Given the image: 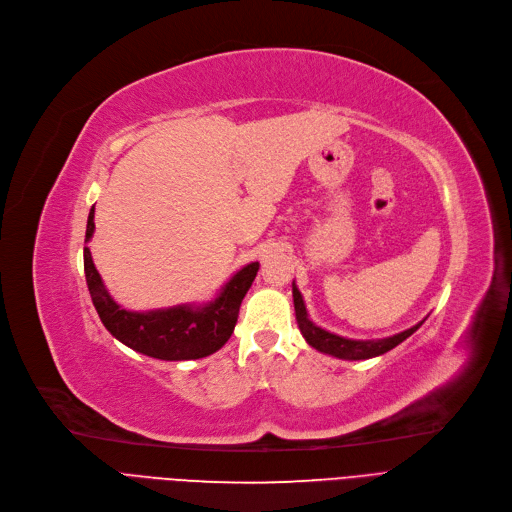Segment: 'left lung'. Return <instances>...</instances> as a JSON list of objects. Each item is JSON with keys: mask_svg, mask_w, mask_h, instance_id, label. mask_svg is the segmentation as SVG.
<instances>
[{"mask_svg": "<svg viewBox=\"0 0 512 512\" xmlns=\"http://www.w3.org/2000/svg\"><path fill=\"white\" fill-rule=\"evenodd\" d=\"M294 308H296V321H298V327L304 335L306 342L319 352H325V354H331V356H337V358H344V360H364V358H373V356H379V354H385L392 348H396L398 344H402L406 337H410L412 333H415L419 325L410 327L398 335H392V337H385V339H375V342H360V339H346V337H339L335 333H329L321 327H316L310 319H308V312H306V306H304V300H302V294L298 291L296 283H294Z\"/></svg>", "mask_w": 512, "mask_h": 512, "instance_id": "obj_1", "label": "left lung"}]
</instances>
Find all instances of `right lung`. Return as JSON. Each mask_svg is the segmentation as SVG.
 Instances as JSON below:
<instances>
[{
    "instance_id": "obj_1",
    "label": "right lung",
    "mask_w": 512,
    "mask_h": 512,
    "mask_svg": "<svg viewBox=\"0 0 512 512\" xmlns=\"http://www.w3.org/2000/svg\"><path fill=\"white\" fill-rule=\"evenodd\" d=\"M93 212L91 208L85 241L91 239L95 229ZM83 260L89 294L104 327L118 342L160 360H196L221 350L235 329L241 300L252 287L260 266L258 262L243 266L223 287L221 296L202 308L175 306L166 310L129 312L110 298L87 246Z\"/></svg>"
}]
</instances>
